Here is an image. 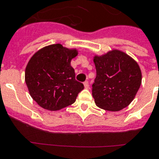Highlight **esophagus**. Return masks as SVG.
Listing matches in <instances>:
<instances>
[{"label": "esophagus", "instance_id": "obj_1", "mask_svg": "<svg viewBox=\"0 0 159 159\" xmlns=\"http://www.w3.org/2000/svg\"><path fill=\"white\" fill-rule=\"evenodd\" d=\"M83 84H84V87H85V89H89V82L88 81H86V82H84L83 83Z\"/></svg>", "mask_w": 159, "mask_h": 159}]
</instances>
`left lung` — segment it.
Segmentation results:
<instances>
[{
  "label": "left lung",
  "instance_id": "8db88e82",
  "mask_svg": "<svg viewBox=\"0 0 159 159\" xmlns=\"http://www.w3.org/2000/svg\"><path fill=\"white\" fill-rule=\"evenodd\" d=\"M96 77L92 94L101 109L119 111L133 100L142 83V72L133 59L114 50L93 59Z\"/></svg>",
  "mask_w": 159,
  "mask_h": 159
}]
</instances>
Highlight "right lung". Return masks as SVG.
I'll return each mask as SVG.
<instances>
[{
    "instance_id": "add662e5",
    "label": "right lung",
    "mask_w": 159,
    "mask_h": 159,
    "mask_svg": "<svg viewBox=\"0 0 159 159\" xmlns=\"http://www.w3.org/2000/svg\"><path fill=\"white\" fill-rule=\"evenodd\" d=\"M76 50L60 44H51L32 56L25 70V82L33 99L48 110H60L76 101L84 89L76 80L71 59Z\"/></svg>"
}]
</instances>
